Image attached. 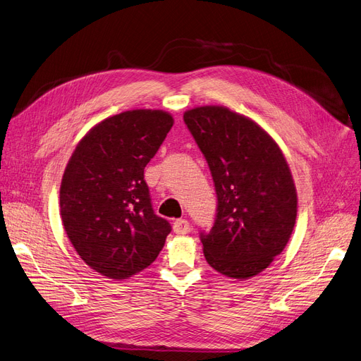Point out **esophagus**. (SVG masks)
Returning <instances> with one entry per match:
<instances>
[{
    "instance_id": "esophagus-1",
    "label": "esophagus",
    "mask_w": 361,
    "mask_h": 361,
    "mask_svg": "<svg viewBox=\"0 0 361 361\" xmlns=\"http://www.w3.org/2000/svg\"><path fill=\"white\" fill-rule=\"evenodd\" d=\"M172 229H173V232H176V234L184 235V234H188V232L190 231V224L185 219H177L176 222H173V225H172Z\"/></svg>"
}]
</instances>
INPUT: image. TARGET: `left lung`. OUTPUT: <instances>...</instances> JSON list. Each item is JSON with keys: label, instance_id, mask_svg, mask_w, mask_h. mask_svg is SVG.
<instances>
[{"label": "left lung", "instance_id": "8db88e82", "mask_svg": "<svg viewBox=\"0 0 361 361\" xmlns=\"http://www.w3.org/2000/svg\"><path fill=\"white\" fill-rule=\"evenodd\" d=\"M184 121L210 166L217 217L202 235L204 257L237 281L259 274L294 231L297 190L281 147L252 118L219 104L195 106Z\"/></svg>", "mask_w": 361, "mask_h": 361}]
</instances>
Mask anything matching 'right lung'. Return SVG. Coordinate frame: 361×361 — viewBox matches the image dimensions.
Here are the masks:
<instances>
[{
  "instance_id": "obj_1",
  "label": "right lung",
  "mask_w": 361,
  "mask_h": 361,
  "mask_svg": "<svg viewBox=\"0 0 361 361\" xmlns=\"http://www.w3.org/2000/svg\"><path fill=\"white\" fill-rule=\"evenodd\" d=\"M173 124L160 109H132L92 126L68 159L60 216L90 269L124 281L164 249L171 225L151 208L144 169Z\"/></svg>"
}]
</instances>
